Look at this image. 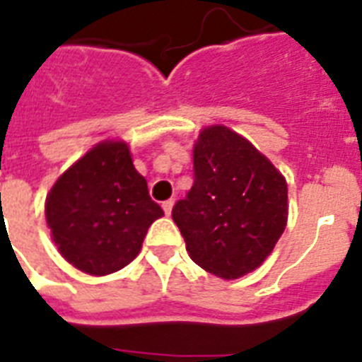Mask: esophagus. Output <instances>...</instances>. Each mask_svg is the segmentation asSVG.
I'll use <instances>...</instances> for the list:
<instances>
[{
	"mask_svg": "<svg viewBox=\"0 0 362 362\" xmlns=\"http://www.w3.org/2000/svg\"><path fill=\"white\" fill-rule=\"evenodd\" d=\"M172 206H174V199H166V202L163 203V211H165L166 216L172 214Z\"/></svg>",
	"mask_w": 362,
	"mask_h": 362,
	"instance_id": "1",
	"label": "esophagus"
}]
</instances>
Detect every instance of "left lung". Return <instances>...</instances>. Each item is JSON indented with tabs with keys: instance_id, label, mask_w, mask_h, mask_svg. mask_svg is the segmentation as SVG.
Returning a JSON list of instances; mask_svg holds the SVG:
<instances>
[{
	"instance_id": "1",
	"label": "left lung",
	"mask_w": 362,
	"mask_h": 362,
	"mask_svg": "<svg viewBox=\"0 0 362 362\" xmlns=\"http://www.w3.org/2000/svg\"><path fill=\"white\" fill-rule=\"evenodd\" d=\"M172 218L190 258L234 280L260 267L282 236L287 183L245 137L209 126L194 144V185Z\"/></svg>"
}]
</instances>
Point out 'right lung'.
Instances as JSON below:
<instances>
[{
	"label": "right lung",
	"instance_id": "right-lung-1",
	"mask_svg": "<svg viewBox=\"0 0 362 362\" xmlns=\"http://www.w3.org/2000/svg\"><path fill=\"white\" fill-rule=\"evenodd\" d=\"M163 209L151 202L124 141H102L57 179L45 219L60 255L95 276L122 269L139 255Z\"/></svg>",
	"mask_w": 362,
	"mask_h": 362
}]
</instances>
